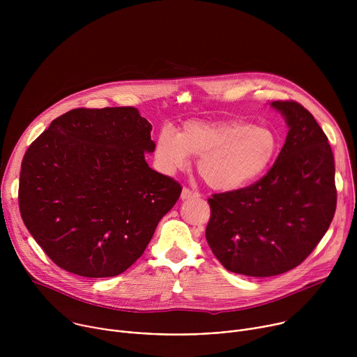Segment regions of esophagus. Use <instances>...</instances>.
Listing matches in <instances>:
<instances>
[{"mask_svg":"<svg viewBox=\"0 0 357 357\" xmlns=\"http://www.w3.org/2000/svg\"><path fill=\"white\" fill-rule=\"evenodd\" d=\"M200 195L197 192H193L190 190L189 188H183L182 189V193H181V199L182 200H186V199H192V197H199Z\"/></svg>","mask_w":357,"mask_h":357,"instance_id":"obj_1","label":"esophagus"}]
</instances>
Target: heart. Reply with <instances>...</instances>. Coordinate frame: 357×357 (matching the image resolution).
<instances>
[{
  "mask_svg": "<svg viewBox=\"0 0 357 357\" xmlns=\"http://www.w3.org/2000/svg\"><path fill=\"white\" fill-rule=\"evenodd\" d=\"M275 132L243 121L208 123L189 120L179 131L164 127L155 139L154 155L164 174H175L197 157V172L215 190H238L263 176L278 152Z\"/></svg>",
  "mask_w": 357,
  "mask_h": 357,
  "instance_id": "heart-1",
  "label": "heart"
}]
</instances>
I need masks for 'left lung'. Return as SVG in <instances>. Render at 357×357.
<instances>
[{"instance_id":"1","label":"left lung","mask_w":357,"mask_h":357,"mask_svg":"<svg viewBox=\"0 0 357 357\" xmlns=\"http://www.w3.org/2000/svg\"><path fill=\"white\" fill-rule=\"evenodd\" d=\"M288 134L271 169L247 188L208 202L206 240L222 266L273 277L299 266L328 231L336 211L335 160L328 137L296 101H273Z\"/></svg>"}]
</instances>
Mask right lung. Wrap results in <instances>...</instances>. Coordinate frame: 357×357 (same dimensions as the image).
Here are the masks:
<instances>
[{"label": "right lung", "mask_w": 357, "mask_h": 357, "mask_svg": "<svg viewBox=\"0 0 357 357\" xmlns=\"http://www.w3.org/2000/svg\"><path fill=\"white\" fill-rule=\"evenodd\" d=\"M152 126L134 107L75 109L26 149L20 175L22 220L61 268L114 277L142 256L181 185L148 167Z\"/></svg>", "instance_id": "obj_1"}]
</instances>
